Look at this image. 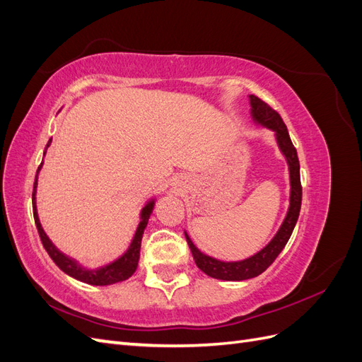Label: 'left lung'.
I'll return each mask as SVG.
<instances>
[{
    "instance_id": "left-lung-1",
    "label": "left lung",
    "mask_w": 362,
    "mask_h": 362,
    "mask_svg": "<svg viewBox=\"0 0 362 362\" xmlns=\"http://www.w3.org/2000/svg\"><path fill=\"white\" fill-rule=\"evenodd\" d=\"M249 98H250V105H252V117H254L258 124L275 131L278 145L282 151V154L287 158L288 168H290V184H291L290 208H288L286 221H284L278 234L273 237L272 242L264 249H261L258 254L243 261L223 262L208 255H204L202 252L192 243L190 237L185 234V240H187L196 266H198L204 273H206L208 276L216 278V279H223V281H245V279H250L261 275V273L276 259V257L281 254V250L286 247L288 238L291 237L293 229L296 226V222H298V217L300 213V204H302L299 158H298L296 148L291 144L287 127L284 124L279 113L276 110H273L267 103L259 100V98L255 95H250Z\"/></svg>"
}]
</instances>
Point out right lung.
I'll list each match as a JSON object with an SVG mask.
<instances>
[{"mask_svg":"<svg viewBox=\"0 0 362 362\" xmlns=\"http://www.w3.org/2000/svg\"><path fill=\"white\" fill-rule=\"evenodd\" d=\"M51 140L48 141L47 148L49 146ZM45 148V152H47ZM45 152H43V156H45ZM42 168V163L37 169V173ZM37 173H36V180H35V185H33V216H35V222H36V228H37V233L39 237L42 240V245L45 247V250L48 252V255L51 257V259L56 262V264L60 267V270H63L66 275L78 279L81 282L86 284H90V286H112V284L116 282H122L125 279H128L137 269L139 264V257H140V243H141V237H144V231L148 225V218L152 213V208H154V201H151L144 210H141V221L137 226V231L134 234L133 242H131L128 250L125 254L117 258L116 261L110 262V264H107L104 267H100L96 270H87L84 267H81L78 262H75L74 259H71L69 257H66L64 254L54 246L51 243V240L47 237L45 231L42 229V225L39 222V217H37V210H36V187H37Z\"/></svg>","mask_w":362,"mask_h":362,"instance_id":"right-lung-1","label":"right lung"}]
</instances>
